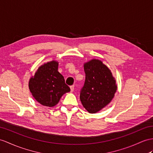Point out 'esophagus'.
<instances>
[{
  "instance_id": "34e87169",
  "label": "esophagus",
  "mask_w": 153,
  "mask_h": 153,
  "mask_svg": "<svg viewBox=\"0 0 153 153\" xmlns=\"http://www.w3.org/2000/svg\"><path fill=\"white\" fill-rule=\"evenodd\" d=\"M70 88H71V91L72 92L74 91V85H71L70 86Z\"/></svg>"
}]
</instances>
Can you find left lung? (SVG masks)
I'll return each instance as SVG.
<instances>
[{"label": "left lung", "mask_w": 153, "mask_h": 153, "mask_svg": "<svg viewBox=\"0 0 153 153\" xmlns=\"http://www.w3.org/2000/svg\"><path fill=\"white\" fill-rule=\"evenodd\" d=\"M84 68L85 79L80 99L85 109L94 114L110 102L117 85L110 70L99 59H91L85 63Z\"/></svg>", "instance_id": "left-lung-1"}]
</instances>
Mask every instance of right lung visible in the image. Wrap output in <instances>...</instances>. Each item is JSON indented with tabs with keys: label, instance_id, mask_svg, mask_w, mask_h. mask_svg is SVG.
I'll return each mask as SVG.
<instances>
[{
	"label": "right lung",
	"instance_id": "1",
	"mask_svg": "<svg viewBox=\"0 0 153 153\" xmlns=\"http://www.w3.org/2000/svg\"><path fill=\"white\" fill-rule=\"evenodd\" d=\"M58 63L47 62L38 68L29 81V89L34 99L41 105L54 106L62 96L70 91L64 78L58 71Z\"/></svg>",
	"mask_w": 153,
	"mask_h": 153
}]
</instances>
